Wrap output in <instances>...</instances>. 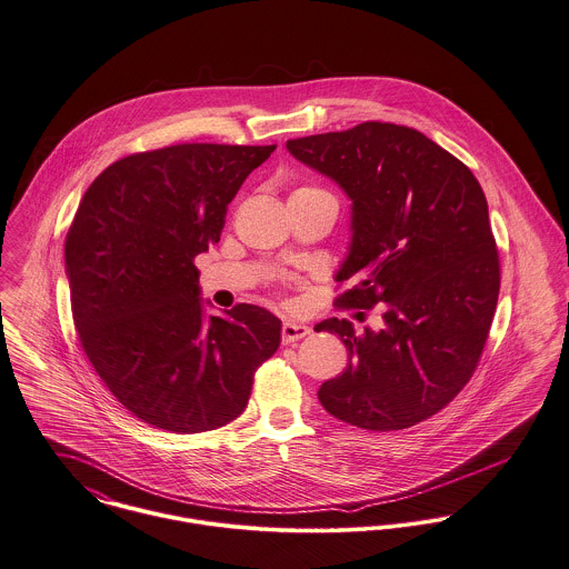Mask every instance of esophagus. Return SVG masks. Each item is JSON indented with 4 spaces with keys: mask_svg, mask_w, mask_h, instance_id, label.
Masks as SVG:
<instances>
[{
    "mask_svg": "<svg viewBox=\"0 0 569 569\" xmlns=\"http://www.w3.org/2000/svg\"><path fill=\"white\" fill-rule=\"evenodd\" d=\"M307 335H310V330L307 326H302V323H296V321H284L282 323V343L284 346L296 343V341L305 339Z\"/></svg>",
    "mask_w": 569,
    "mask_h": 569,
    "instance_id": "34e87169",
    "label": "esophagus"
}]
</instances>
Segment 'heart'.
I'll list each match as a JSON object with an SVG mask.
<instances>
[{
    "instance_id": "1",
    "label": "heart",
    "mask_w": 569,
    "mask_h": 569,
    "mask_svg": "<svg viewBox=\"0 0 569 569\" xmlns=\"http://www.w3.org/2000/svg\"><path fill=\"white\" fill-rule=\"evenodd\" d=\"M298 191H319L317 187H302V189H298Z\"/></svg>"
}]
</instances>
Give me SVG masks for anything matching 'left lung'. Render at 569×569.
<instances>
[{
  "mask_svg": "<svg viewBox=\"0 0 569 569\" xmlns=\"http://www.w3.org/2000/svg\"><path fill=\"white\" fill-rule=\"evenodd\" d=\"M287 148L352 200L335 307L385 310L378 332L337 317L317 323L350 357L319 402L365 430L411 428L463 391L489 337L500 257L485 193L467 164L409 126L365 121Z\"/></svg>",
  "mask_w": 569,
  "mask_h": 569,
  "instance_id": "8db88e82",
  "label": "left lung"
}]
</instances>
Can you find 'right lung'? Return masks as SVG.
Returning <instances> with one entry per match:
<instances>
[{"mask_svg": "<svg viewBox=\"0 0 569 569\" xmlns=\"http://www.w3.org/2000/svg\"><path fill=\"white\" fill-rule=\"evenodd\" d=\"M276 146L180 143L126 156L93 180L64 239L78 339L117 402L178 435L246 411L280 319L237 305L204 319L196 257Z\"/></svg>", "mask_w": 569, "mask_h": 569, "instance_id": "add662e5", "label": "right lung"}]
</instances>
